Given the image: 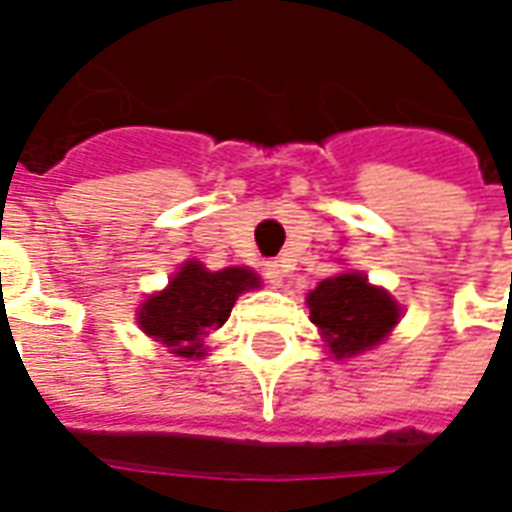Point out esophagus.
I'll use <instances>...</instances> for the list:
<instances>
[{
    "label": "esophagus",
    "mask_w": 512,
    "mask_h": 512,
    "mask_svg": "<svg viewBox=\"0 0 512 512\" xmlns=\"http://www.w3.org/2000/svg\"><path fill=\"white\" fill-rule=\"evenodd\" d=\"M263 274H266V279L271 282V285H282V279H285V268H282V263H277V260H268L266 266H263Z\"/></svg>",
    "instance_id": "obj_1"
}]
</instances>
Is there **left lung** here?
Returning <instances> with one entry per match:
<instances>
[{"mask_svg":"<svg viewBox=\"0 0 512 512\" xmlns=\"http://www.w3.org/2000/svg\"><path fill=\"white\" fill-rule=\"evenodd\" d=\"M307 307L310 321L321 329L323 340L337 359L381 345L400 321L397 301H392L386 290L370 285L359 271L323 279L307 296Z\"/></svg>","mask_w":512,"mask_h":512,"instance_id":"8db88e82","label":"left lung"}]
</instances>
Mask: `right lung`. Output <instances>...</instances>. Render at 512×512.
Masks as SVG:
<instances>
[{"label": "right lung", "instance_id": "add662e5", "mask_svg": "<svg viewBox=\"0 0 512 512\" xmlns=\"http://www.w3.org/2000/svg\"><path fill=\"white\" fill-rule=\"evenodd\" d=\"M260 285L252 268H208L189 260L167 288L153 293L139 310V326L172 354L191 359L202 356V340L216 332L233 312L235 299Z\"/></svg>", "mask_w": 512, "mask_h": 512}]
</instances>
